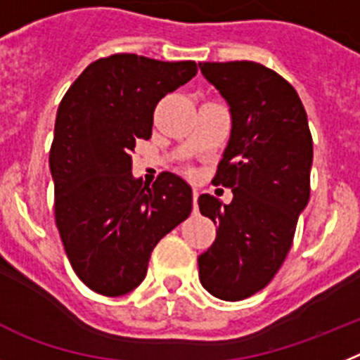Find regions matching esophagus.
Segmentation results:
<instances>
[{"mask_svg": "<svg viewBox=\"0 0 360 360\" xmlns=\"http://www.w3.org/2000/svg\"><path fill=\"white\" fill-rule=\"evenodd\" d=\"M198 198H199V192H198V190H193V212H199Z\"/></svg>", "mask_w": 360, "mask_h": 360, "instance_id": "1", "label": "esophagus"}]
</instances>
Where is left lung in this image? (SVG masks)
I'll return each mask as SVG.
<instances>
[{
	"label": "left lung",
	"instance_id": "left-lung-1",
	"mask_svg": "<svg viewBox=\"0 0 360 360\" xmlns=\"http://www.w3.org/2000/svg\"><path fill=\"white\" fill-rule=\"evenodd\" d=\"M226 99L230 141L212 183L232 188L223 205L210 193L199 210L217 224L214 245L199 255V279L214 297L243 301L274 279L310 201L314 161L308 117L295 89L254 61L199 63Z\"/></svg>",
	"mask_w": 360,
	"mask_h": 360
}]
</instances>
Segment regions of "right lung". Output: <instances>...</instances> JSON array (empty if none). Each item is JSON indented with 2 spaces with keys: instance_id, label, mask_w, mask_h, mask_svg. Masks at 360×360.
<instances>
[{
  "instance_id": "1",
  "label": "right lung",
  "mask_w": 360,
  "mask_h": 360,
  "mask_svg": "<svg viewBox=\"0 0 360 360\" xmlns=\"http://www.w3.org/2000/svg\"><path fill=\"white\" fill-rule=\"evenodd\" d=\"M195 74V61L114 54L90 63L59 103L49 155L56 226L76 275L101 295L137 288L155 245L192 212L186 181L162 172L146 186L132 176V152L152 136L155 105Z\"/></svg>"
}]
</instances>
